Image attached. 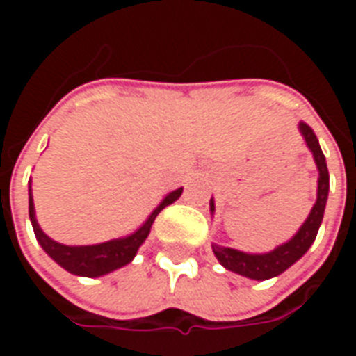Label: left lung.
Returning a JSON list of instances; mask_svg holds the SVG:
<instances>
[{"mask_svg":"<svg viewBox=\"0 0 356 356\" xmlns=\"http://www.w3.org/2000/svg\"><path fill=\"white\" fill-rule=\"evenodd\" d=\"M298 127L309 150L313 152L314 163L318 170V188H316V202H314L313 209L305 219V223L299 227V231L288 242L276 246L275 250H270L267 254H248V252H240L234 248L211 244L217 261L221 263L227 270H232V273L252 278V280H268V278L282 275L286 268H290L293 263L299 261L307 254V250L313 246L318 229H321L326 202H328L330 175L326 158L322 154V148L314 131L305 122H299ZM209 211H211V216L216 213V200L213 198L209 200Z\"/></svg>","mask_w":356,"mask_h":356,"instance_id":"8db88e82","label":"left lung"}]
</instances>
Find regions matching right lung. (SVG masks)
Returning <instances> with one entry per match:
<instances>
[{
	"label": "right lung",
	"instance_id": "1",
	"mask_svg": "<svg viewBox=\"0 0 356 356\" xmlns=\"http://www.w3.org/2000/svg\"><path fill=\"white\" fill-rule=\"evenodd\" d=\"M181 194H183V186L177 188V191H171L170 194H165L163 200L147 217V221L140 225L137 231H133L131 234L122 236V238L108 240V242H101V244H89V246H66V244H60L57 240L49 238L42 231V227L35 219L32 181H30V186H28V216H30V223H32V229H34L35 238L40 242V246L43 248V252L49 255L53 261L58 263L70 275L97 278V276L108 275L112 270H118V268L125 267L127 263H131L133 257L139 252V248L143 246V242L148 238L150 227L154 223L156 216L165 206H170V204L177 200Z\"/></svg>",
	"mask_w": 356,
	"mask_h": 356
}]
</instances>
